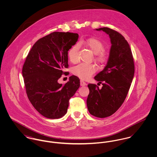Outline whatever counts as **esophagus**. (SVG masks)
Returning <instances> with one entry per match:
<instances>
[{
    "instance_id": "esophagus-1",
    "label": "esophagus",
    "mask_w": 157,
    "mask_h": 157,
    "mask_svg": "<svg viewBox=\"0 0 157 157\" xmlns=\"http://www.w3.org/2000/svg\"><path fill=\"white\" fill-rule=\"evenodd\" d=\"M80 85L82 86H83L86 85V82H85L83 80H80Z\"/></svg>"
}]
</instances>
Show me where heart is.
<instances>
[{
  "label": "heart",
  "instance_id": "heart-1",
  "mask_svg": "<svg viewBox=\"0 0 157 157\" xmlns=\"http://www.w3.org/2000/svg\"><path fill=\"white\" fill-rule=\"evenodd\" d=\"M80 44L84 45L95 54V60L98 63H103L106 60V54L103 51V43L97 38H90L82 42ZM78 46H72L67 52V57L70 62L74 63L77 60ZM96 71V67L92 64L82 63L72 69L73 73L82 79H88Z\"/></svg>",
  "mask_w": 157,
  "mask_h": 157
}]
</instances>
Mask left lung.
<instances>
[{
  "label": "left lung",
  "mask_w": 157,
  "mask_h": 157,
  "mask_svg": "<svg viewBox=\"0 0 157 157\" xmlns=\"http://www.w3.org/2000/svg\"><path fill=\"white\" fill-rule=\"evenodd\" d=\"M96 30L108 34L112 45L107 65L94 77L103 86L100 89L95 84H88L86 103L91 115L105 118L112 115L123 103L134 78V62L129 45L121 34L107 27Z\"/></svg>",
  "instance_id": "8db88e82"
}]
</instances>
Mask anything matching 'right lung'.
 Segmentation results:
<instances>
[{"mask_svg":"<svg viewBox=\"0 0 157 157\" xmlns=\"http://www.w3.org/2000/svg\"><path fill=\"white\" fill-rule=\"evenodd\" d=\"M78 34L53 32L39 39L29 52L22 68L26 92L34 108L41 115L57 119L67 112L69 99L80 87L75 75L62 85L58 83L68 67L67 51Z\"/></svg>","mask_w":157,"mask_h":157,"instance_id":"obj_1","label":"right lung"}]
</instances>
